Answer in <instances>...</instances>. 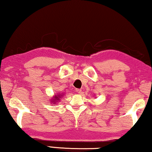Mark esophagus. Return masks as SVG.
<instances>
[{"instance_id": "obj_1", "label": "esophagus", "mask_w": 152, "mask_h": 152, "mask_svg": "<svg viewBox=\"0 0 152 152\" xmlns=\"http://www.w3.org/2000/svg\"><path fill=\"white\" fill-rule=\"evenodd\" d=\"M75 91L77 93H78L79 94H81V93H82V90H81V89H80V88H76Z\"/></svg>"}]
</instances>
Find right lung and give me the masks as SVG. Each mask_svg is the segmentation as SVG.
Wrapping results in <instances>:
<instances>
[{"label": "right lung", "instance_id": "1", "mask_svg": "<svg viewBox=\"0 0 152 152\" xmlns=\"http://www.w3.org/2000/svg\"><path fill=\"white\" fill-rule=\"evenodd\" d=\"M60 96H61V94H59V95H55V97H54V99H51V100L53 101V102H54V103H56V102H57V101H59V98H60V97H60ZM61 96H63V95H61Z\"/></svg>", "mask_w": 152, "mask_h": 152}]
</instances>
